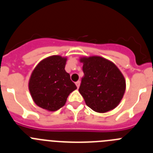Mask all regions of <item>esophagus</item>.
<instances>
[{
    "label": "esophagus",
    "mask_w": 153,
    "mask_h": 153,
    "mask_svg": "<svg viewBox=\"0 0 153 153\" xmlns=\"http://www.w3.org/2000/svg\"><path fill=\"white\" fill-rule=\"evenodd\" d=\"M76 85L77 86V88L79 87V85H80V81H77V82H76Z\"/></svg>",
    "instance_id": "1"
}]
</instances>
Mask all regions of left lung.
Listing matches in <instances>:
<instances>
[{"instance_id": "1", "label": "left lung", "mask_w": 153, "mask_h": 153, "mask_svg": "<svg viewBox=\"0 0 153 153\" xmlns=\"http://www.w3.org/2000/svg\"><path fill=\"white\" fill-rule=\"evenodd\" d=\"M84 76L79 92L90 109L106 113L120 104L126 90V80L118 67L99 56L81 57Z\"/></svg>"}]
</instances>
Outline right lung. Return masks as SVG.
Returning <instances> with one entry per match:
<instances>
[{
    "mask_svg": "<svg viewBox=\"0 0 153 153\" xmlns=\"http://www.w3.org/2000/svg\"><path fill=\"white\" fill-rule=\"evenodd\" d=\"M67 57L54 55L36 65L29 80L33 100L40 108L56 111L65 105L70 93L76 86L65 70Z\"/></svg>",
    "mask_w": 153,
    "mask_h": 153,
    "instance_id": "add662e5",
    "label": "right lung"
}]
</instances>
